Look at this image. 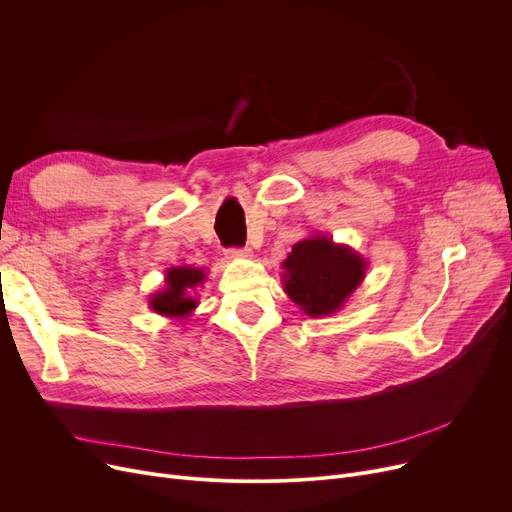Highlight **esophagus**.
I'll list each match as a JSON object with an SVG mask.
<instances>
[{
  "label": "esophagus",
  "instance_id": "1",
  "mask_svg": "<svg viewBox=\"0 0 512 512\" xmlns=\"http://www.w3.org/2000/svg\"><path fill=\"white\" fill-rule=\"evenodd\" d=\"M226 255L230 259H249V257H253V251L249 247H245V249H228Z\"/></svg>",
  "mask_w": 512,
  "mask_h": 512
}]
</instances>
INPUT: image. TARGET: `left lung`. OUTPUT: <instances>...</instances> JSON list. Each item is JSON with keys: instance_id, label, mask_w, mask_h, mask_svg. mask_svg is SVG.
I'll return each mask as SVG.
<instances>
[{"instance_id": "1", "label": "left lung", "mask_w": 512, "mask_h": 512, "mask_svg": "<svg viewBox=\"0 0 512 512\" xmlns=\"http://www.w3.org/2000/svg\"><path fill=\"white\" fill-rule=\"evenodd\" d=\"M367 259L326 234L299 240L282 261L284 290L309 317H326L344 307L367 274Z\"/></svg>"}]
</instances>
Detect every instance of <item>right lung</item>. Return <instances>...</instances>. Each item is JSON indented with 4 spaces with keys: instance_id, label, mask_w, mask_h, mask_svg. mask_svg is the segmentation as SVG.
Here are the masks:
<instances>
[{
    "instance_id": "obj_1",
    "label": "right lung",
    "mask_w": 512,
    "mask_h": 512,
    "mask_svg": "<svg viewBox=\"0 0 512 512\" xmlns=\"http://www.w3.org/2000/svg\"><path fill=\"white\" fill-rule=\"evenodd\" d=\"M207 280V274L201 267H170L166 272V286L151 294L149 309L157 315H164L170 319H186L191 317L197 309V288Z\"/></svg>"
}]
</instances>
